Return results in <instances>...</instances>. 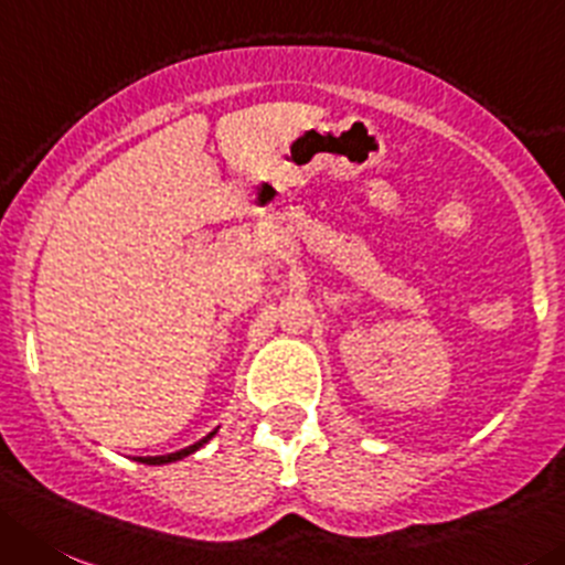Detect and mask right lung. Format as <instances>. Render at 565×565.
I'll return each mask as SVG.
<instances>
[{"label": "right lung", "mask_w": 565, "mask_h": 565, "mask_svg": "<svg viewBox=\"0 0 565 565\" xmlns=\"http://www.w3.org/2000/svg\"><path fill=\"white\" fill-rule=\"evenodd\" d=\"M214 435H217V429H214V431H209V435H205L203 440L192 443V446H186V449H181V451H172V455H161V457H139V462H145V466H167V462H178V460H183V457L194 455V451H198V449H203L205 443H209L211 437H214Z\"/></svg>", "instance_id": "add662e5"}]
</instances>
